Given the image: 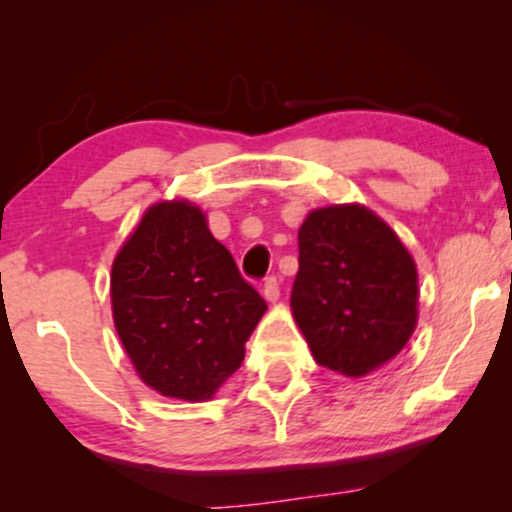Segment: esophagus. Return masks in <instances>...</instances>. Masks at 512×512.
<instances>
[{"label": "esophagus", "mask_w": 512, "mask_h": 512, "mask_svg": "<svg viewBox=\"0 0 512 512\" xmlns=\"http://www.w3.org/2000/svg\"><path fill=\"white\" fill-rule=\"evenodd\" d=\"M262 293H264V298H267L269 303H276V301H279V296H281V289H279V279H276V276H269V279L264 281V286H262Z\"/></svg>", "instance_id": "34e87169"}]
</instances>
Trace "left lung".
Instances as JSON below:
<instances>
[{"instance_id": "left-lung-1", "label": "left lung", "mask_w": 512, "mask_h": 512, "mask_svg": "<svg viewBox=\"0 0 512 512\" xmlns=\"http://www.w3.org/2000/svg\"><path fill=\"white\" fill-rule=\"evenodd\" d=\"M409 250L361 204L310 211L298 231L291 310L320 366L361 378L395 358L419 317Z\"/></svg>"}]
</instances>
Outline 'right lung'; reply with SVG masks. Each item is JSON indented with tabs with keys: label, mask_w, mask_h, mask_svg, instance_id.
I'll return each mask as SVG.
<instances>
[{
	"label": "right lung",
	"mask_w": 512,
	"mask_h": 512,
	"mask_svg": "<svg viewBox=\"0 0 512 512\" xmlns=\"http://www.w3.org/2000/svg\"><path fill=\"white\" fill-rule=\"evenodd\" d=\"M110 301L139 378L187 402L211 399L236 373L267 310L187 199L146 209L113 262Z\"/></svg>",
	"instance_id": "1"
}]
</instances>
